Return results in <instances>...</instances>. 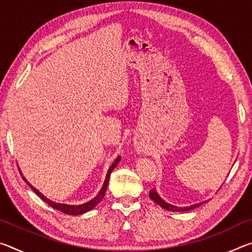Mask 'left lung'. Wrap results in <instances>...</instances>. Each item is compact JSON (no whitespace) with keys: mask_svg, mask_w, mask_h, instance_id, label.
<instances>
[{"mask_svg":"<svg viewBox=\"0 0 252 252\" xmlns=\"http://www.w3.org/2000/svg\"><path fill=\"white\" fill-rule=\"evenodd\" d=\"M149 195H150V198L153 200V201L159 204L160 207L165 209V210H170V211H188V210H191V209H194V208H197V207H199V206H201V204L203 203V202H200V203L193 204V206H190V207L179 208V207L172 206V204H169V203H167V202H164L163 200H162V199L159 197V194L157 193V191H156L155 189L150 190V194H149Z\"/></svg>","mask_w":252,"mask_h":252,"instance_id":"8db88e82","label":"left lung"}]
</instances>
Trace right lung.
Listing matches in <instances>:
<instances>
[{
	"label": "right lung",
	"mask_w": 252,
	"mask_h": 252,
	"mask_svg": "<svg viewBox=\"0 0 252 252\" xmlns=\"http://www.w3.org/2000/svg\"><path fill=\"white\" fill-rule=\"evenodd\" d=\"M120 159H121L120 157L117 158L116 162H114V163H113L112 165H111V168L109 169V171H108V174H106V178H105V181H104V183H103V187H102V189H101V191L99 192V194H97L94 199H92L91 201H89V202L84 203V204H80V206H70V204H62V203H57V202L51 201V200H49L48 198H45L44 195L40 192V191H37V190L35 189V188L30 185L27 179H25L24 177H22V178H23V180H24L25 182H27L30 187L32 188V190L34 191V192H35L37 195H39V197H40L42 200H43V201H45L46 203H48L49 206H51L53 209H57V210L61 211V212H63V213H66V215L78 216V215H82V213L87 212V211H89V210H91L92 208H94V207L96 206V204L99 203L102 199H103L104 193H105V191H106V188H108V185H109V180H110L111 172H112L113 169L117 167V164L119 163V161H120ZM20 173H21V172H20Z\"/></svg>",
	"instance_id": "add662e5"
}]
</instances>
